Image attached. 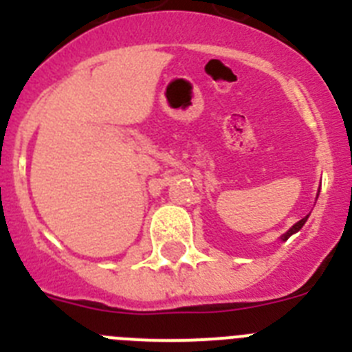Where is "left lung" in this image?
<instances>
[{
    "label": "left lung",
    "instance_id": "8db88e82",
    "mask_svg": "<svg viewBox=\"0 0 352 352\" xmlns=\"http://www.w3.org/2000/svg\"><path fill=\"white\" fill-rule=\"evenodd\" d=\"M307 219H309V214H307V217H305V219H301L300 222H296V223H294V226H292L291 229H289V231L285 232L284 236H282V239H284V241H285V239H287L289 236H292V234H294V232H298V231H300L301 227L305 226V222H307Z\"/></svg>",
    "mask_w": 352,
    "mask_h": 352
}]
</instances>
